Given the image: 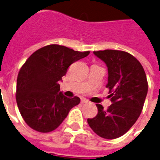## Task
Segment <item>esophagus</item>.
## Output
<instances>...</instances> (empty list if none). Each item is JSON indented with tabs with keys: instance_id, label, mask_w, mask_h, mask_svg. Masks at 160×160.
Returning <instances> with one entry per match:
<instances>
[{
	"instance_id": "esophagus-1",
	"label": "esophagus",
	"mask_w": 160,
	"mask_h": 160,
	"mask_svg": "<svg viewBox=\"0 0 160 160\" xmlns=\"http://www.w3.org/2000/svg\"><path fill=\"white\" fill-rule=\"evenodd\" d=\"M81 102H82V103H85V102H89V100H88V99H86V98H81Z\"/></svg>"
}]
</instances>
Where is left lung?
Wrapping results in <instances>:
<instances>
[{
	"instance_id": "left-lung-1",
	"label": "left lung",
	"mask_w": 160,
	"mask_h": 160,
	"mask_svg": "<svg viewBox=\"0 0 160 160\" xmlns=\"http://www.w3.org/2000/svg\"><path fill=\"white\" fill-rule=\"evenodd\" d=\"M93 54L108 67L106 87L112 103L107 110L96 104L98 114L87 122L100 137L116 139L128 132L141 115L148 92L146 75L138 60L127 52L108 49Z\"/></svg>"
}]
</instances>
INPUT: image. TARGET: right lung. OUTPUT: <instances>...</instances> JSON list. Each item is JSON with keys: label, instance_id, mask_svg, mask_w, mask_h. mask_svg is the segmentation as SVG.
I'll use <instances>...</instances> for the list:
<instances>
[{"label": "right lung", "instance_id": "1", "mask_svg": "<svg viewBox=\"0 0 160 160\" xmlns=\"http://www.w3.org/2000/svg\"><path fill=\"white\" fill-rule=\"evenodd\" d=\"M89 51L78 52L51 44L38 49L22 66L17 78L16 102L28 127L47 133L54 131L80 103L79 97L67 98L60 91L59 81L72 63Z\"/></svg>", "mask_w": 160, "mask_h": 160}]
</instances>
